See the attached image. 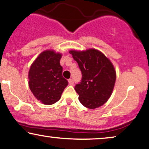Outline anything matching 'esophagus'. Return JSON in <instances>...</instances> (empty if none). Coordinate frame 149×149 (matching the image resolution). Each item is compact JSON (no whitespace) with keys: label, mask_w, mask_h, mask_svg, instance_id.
<instances>
[{"label":"esophagus","mask_w":149,"mask_h":149,"mask_svg":"<svg viewBox=\"0 0 149 149\" xmlns=\"http://www.w3.org/2000/svg\"><path fill=\"white\" fill-rule=\"evenodd\" d=\"M68 83H69V85H74V81H73L72 79H70L68 80Z\"/></svg>","instance_id":"34e87169"}]
</instances>
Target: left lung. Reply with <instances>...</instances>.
Instances as JSON below:
<instances>
[{
    "instance_id": "obj_1",
    "label": "left lung",
    "mask_w": 149,
    "mask_h": 149,
    "mask_svg": "<svg viewBox=\"0 0 149 149\" xmlns=\"http://www.w3.org/2000/svg\"><path fill=\"white\" fill-rule=\"evenodd\" d=\"M78 63L82 79L74 87L79 100L85 107L94 109L107 102L113 92L116 71L102 53L95 49L69 52Z\"/></svg>"
}]
</instances>
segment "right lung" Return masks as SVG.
Masks as SVG:
<instances>
[{"mask_svg": "<svg viewBox=\"0 0 149 149\" xmlns=\"http://www.w3.org/2000/svg\"><path fill=\"white\" fill-rule=\"evenodd\" d=\"M62 54L54 50H46L39 54L28 72L29 87L38 100L46 105L60 99L68 81L62 76L60 61Z\"/></svg>", "mask_w": 149, "mask_h": 149, "instance_id": "add662e5", "label": "right lung"}]
</instances>
